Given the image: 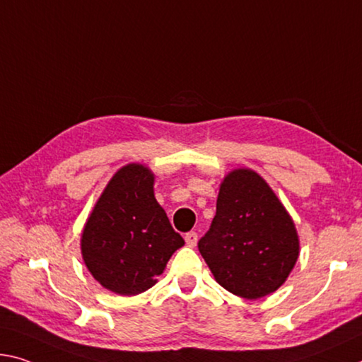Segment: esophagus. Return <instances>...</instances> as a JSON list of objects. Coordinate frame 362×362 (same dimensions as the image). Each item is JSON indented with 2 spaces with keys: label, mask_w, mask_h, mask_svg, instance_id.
Here are the masks:
<instances>
[{
  "label": "esophagus",
  "mask_w": 362,
  "mask_h": 362,
  "mask_svg": "<svg viewBox=\"0 0 362 362\" xmlns=\"http://www.w3.org/2000/svg\"><path fill=\"white\" fill-rule=\"evenodd\" d=\"M185 242H187L188 246H190V248H194V246H197V243H198V233L197 232H188L185 235Z\"/></svg>",
  "instance_id": "34e87169"
}]
</instances>
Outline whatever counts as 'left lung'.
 <instances>
[{
    "instance_id": "8db88e82",
    "label": "left lung",
    "mask_w": 362,
    "mask_h": 362,
    "mask_svg": "<svg viewBox=\"0 0 362 362\" xmlns=\"http://www.w3.org/2000/svg\"><path fill=\"white\" fill-rule=\"evenodd\" d=\"M198 250L217 284L257 300L284 285L300 255V240L267 182L251 169H235L223 177L216 216Z\"/></svg>"
}]
</instances>
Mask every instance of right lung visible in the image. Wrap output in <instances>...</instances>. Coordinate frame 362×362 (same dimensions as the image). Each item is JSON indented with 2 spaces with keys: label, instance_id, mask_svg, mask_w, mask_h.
Returning a JSON list of instances; mask_svg holds the SVG:
<instances>
[{
  "label": "right lung",
  "instance_id": "1",
  "mask_svg": "<svg viewBox=\"0 0 362 362\" xmlns=\"http://www.w3.org/2000/svg\"><path fill=\"white\" fill-rule=\"evenodd\" d=\"M154 174L132 163L109 180L85 223L80 248L95 280L117 295L143 293L185 242L154 198Z\"/></svg>",
  "mask_w": 362,
  "mask_h": 362
}]
</instances>
